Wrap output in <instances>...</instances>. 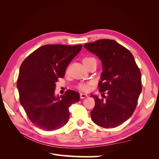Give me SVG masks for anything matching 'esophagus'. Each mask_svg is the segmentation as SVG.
Returning <instances> with one entry per match:
<instances>
[{
    "label": "esophagus",
    "instance_id": "1",
    "mask_svg": "<svg viewBox=\"0 0 159 159\" xmlns=\"http://www.w3.org/2000/svg\"><path fill=\"white\" fill-rule=\"evenodd\" d=\"M88 97V95H86V94H85V93H80V98H81V99H84V98H87Z\"/></svg>",
    "mask_w": 159,
    "mask_h": 159
}]
</instances>
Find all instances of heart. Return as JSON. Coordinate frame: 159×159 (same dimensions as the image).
<instances>
[{"label":"heart","mask_w":159,"mask_h":159,"mask_svg":"<svg viewBox=\"0 0 159 159\" xmlns=\"http://www.w3.org/2000/svg\"><path fill=\"white\" fill-rule=\"evenodd\" d=\"M93 59L92 57H85L83 59V63H85V62H88L89 60ZM93 81H87V82H81L78 84V85H77V88H78L80 91H84V92H88L90 89L91 85H93Z\"/></svg>","instance_id":"b5f03b06"}]
</instances>
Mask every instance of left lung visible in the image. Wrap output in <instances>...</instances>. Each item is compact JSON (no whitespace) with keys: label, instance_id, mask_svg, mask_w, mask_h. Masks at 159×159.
Returning <instances> with one entry per match:
<instances>
[{"label":"left lung","instance_id":"obj_1","mask_svg":"<svg viewBox=\"0 0 159 159\" xmlns=\"http://www.w3.org/2000/svg\"><path fill=\"white\" fill-rule=\"evenodd\" d=\"M102 61L103 71L98 84L100 92L107 97L92 95L95 107L91 117L98 125L113 128L123 123L136 109L142 91L141 74L131 52L116 41L102 39L84 44Z\"/></svg>","mask_w":159,"mask_h":159}]
</instances>
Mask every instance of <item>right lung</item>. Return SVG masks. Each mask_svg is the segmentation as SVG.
Returning a JSON list of instances; mask_svg holds the SVG:
<instances>
[{
    "mask_svg": "<svg viewBox=\"0 0 159 159\" xmlns=\"http://www.w3.org/2000/svg\"><path fill=\"white\" fill-rule=\"evenodd\" d=\"M82 45L47 44L38 48L22 63L17 88L19 99L27 116L44 131L58 129L68 123L69 107L78 102L80 93L67 90L56 97V82L64 78L66 68Z\"/></svg>",
    "mask_w": 159,
    "mask_h": 159,
    "instance_id": "add662e5",
    "label": "right lung"
}]
</instances>
